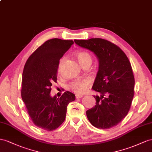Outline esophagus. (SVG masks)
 <instances>
[{
    "mask_svg": "<svg viewBox=\"0 0 152 152\" xmlns=\"http://www.w3.org/2000/svg\"><path fill=\"white\" fill-rule=\"evenodd\" d=\"M83 96V95H81V94H76V99H80L82 98Z\"/></svg>",
    "mask_w": 152,
    "mask_h": 152,
    "instance_id": "esophagus-1",
    "label": "esophagus"
}]
</instances>
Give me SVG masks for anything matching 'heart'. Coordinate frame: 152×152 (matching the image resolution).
Segmentation results:
<instances>
[{
	"label": "heart",
	"mask_w": 152,
	"mask_h": 152,
	"mask_svg": "<svg viewBox=\"0 0 152 152\" xmlns=\"http://www.w3.org/2000/svg\"><path fill=\"white\" fill-rule=\"evenodd\" d=\"M75 55L78 60L80 64L83 65L87 62H92L91 54L86 50H77L75 53ZM65 61V57H62L58 62V71L61 72L62 65ZM91 81L89 78H80L76 80L69 85V88L74 92L77 94H83L87 91L88 87L91 84Z\"/></svg>",
	"instance_id": "heart-1"
}]
</instances>
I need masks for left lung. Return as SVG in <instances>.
Instances as JSON below:
<instances>
[{
  "mask_svg": "<svg viewBox=\"0 0 152 152\" xmlns=\"http://www.w3.org/2000/svg\"><path fill=\"white\" fill-rule=\"evenodd\" d=\"M74 41L94 53L99 63L92 89L101 96H94L96 104L87 111V118L100 129L114 127L128 114L134 96L135 79L130 62L118 45L104 39Z\"/></svg>",
  "mask_w": 152,
  "mask_h": 152,
  "instance_id": "8db88e82",
  "label": "left lung"
}]
</instances>
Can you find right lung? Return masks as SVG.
Returning a JSON list of instances; mask_svg holds the SVG:
<instances>
[{
	"label": "right lung",
	"instance_id": "right-lung-1",
	"mask_svg": "<svg viewBox=\"0 0 152 152\" xmlns=\"http://www.w3.org/2000/svg\"><path fill=\"white\" fill-rule=\"evenodd\" d=\"M74 44L72 40H47L27 60L22 74L21 96L27 112L37 126L46 131L56 130L64 123L67 107L75 100L66 91L59 98L50 96L57 81L58 62Z\"/></svg>",
	"mask_w": 152,
	"mask_h": 152
}]
</instances>
